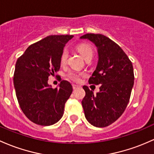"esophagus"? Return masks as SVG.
I'll use <instances>...</instances> for the list:
<instances>
[{"label":"esophagus","instance_id":"obj_1","mask_svg":"<svg viewBox=\"0 0 154 154\" xmlns=\"http://www.w3.org/2000/svg\"><path fill=\"white\" fill-rule=\"evenodd\" d=\"M72 87H73L74 90H76V89L80 87V86H78V85H72Z\"/></svg>","mask_w":154,"mask_h":154}]
</instances>
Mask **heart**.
<instances>
[{"label":"heart","mask_w":154,"mask_h":154,"mask_svg":"<svg viewBox=\"0 0 154 154\" xmlns=\"http://www.w3.org/2000/svg\"><path fill=\"white\" fill-rule=\"evenodd\" d=\"M77 50H78V52H80V55L83 57L85 60L88 58H92L93 55H94V50H93L92 47L90 45H88V44H80V45L77 46ZM68 55L69 53L67 50H63L61 54V56H60V63H61V64L66 63L67 58H68ZM83 75V73L73 72V71L69 72L68 74H67L70 80L74 81V82H79L80 77Z\"/></svg>","instance_id":"1"}]
</instances>
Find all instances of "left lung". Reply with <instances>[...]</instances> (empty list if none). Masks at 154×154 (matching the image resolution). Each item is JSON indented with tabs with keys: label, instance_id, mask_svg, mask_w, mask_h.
I'll list each match as a JSON object with an SVG mask.
<instances>
[{
	"label": "left lung",
	"instance_id": "1",
	"mask_svg": "<svg viewBox=\"0 0 154 154\" xmlns=\"http://www.w3.org/2000/svg\"><path fill=\"white\" fill-rule=\"evenodd\" d=\"M80 38L97 47L99 61L88 82L101 85L96 94L83 86L84 113L93 126L106 127L121 117L129 102L134 80L132 63L119 45L104 35L87 33Z\"/></svg>",
	"mask_w": 154,
	"mask_h": 154
}]
</instances>
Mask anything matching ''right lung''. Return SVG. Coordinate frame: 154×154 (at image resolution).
I'll return each mask as SVG.
<instances>
[{
	"label": "right lung",
	"mask_w": 154,
	"mask_h": 154,
	"mask_svg": "<svg viewBox=\"0 0 154 154\" xmlns=\"http://www.w3.org/2000/svg\"><path fill=\"white\" fill-rule=\"evenodd\" d=\"M72 35H52L30 45L18 58L15 65L14 85L22 111L30 121L50 126L62 118L72 86L62 80L59 88L47 83L60 66L65 44Z\"/></svg>",
	"instance_id": "obj_1"
}]
</instances>
